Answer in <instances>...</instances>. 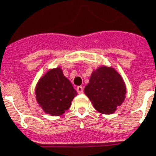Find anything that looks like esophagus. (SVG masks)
<instances>
[{
  "mask_svg": "<svg viewBox=\"0 0 156 156\" xmlns=\"http://www.w3.org/2000/svg\"><path fill=\"white\" fill-rule=\"evenodd\" d=\"M77 92H78V93H79V94L83 93V87H82V86H78V87H77Z\"/></svg>",
  "mask_w": 156,
  "mask_h": 156,
  "instance_id": "obj_1",
  "label": "esophagus"
}]
</instances>
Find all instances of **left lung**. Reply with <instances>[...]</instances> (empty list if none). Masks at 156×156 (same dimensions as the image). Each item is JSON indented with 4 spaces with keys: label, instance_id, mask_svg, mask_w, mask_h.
<instances>
[{
    "label": "left lung",
    "instance_id": "obj_1",
    "mask_svg": "<svg viewBox=\"0 0 156 156\" xmlns=\"http://www.w3.org/2000/svg\"><path fill=\"white\" fill-rule=\"evenodd\" d=\"M84 93L96 110L102 114H112L126 98V87L114 68L101 65L93 70Z\"/></svg>",
    "mask_w": 156,
    "mask_h": 156
}]
</instances>
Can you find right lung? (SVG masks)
I'll list each match as a JSON object with an SVG mask.
<instances>
[{"label": "right lung", "mask_w": 156, "mask_h": 156, "mask_svg": "<svg viewBox=\"0 0 156 156\" xmlns=\"http://www.w3.org/2000/svg\"><path fill=\"white\" fill-rule=\"evenodd\" d=\"M78 93L58 67L49 69L40 78L35 87V98L46 114L60 116L71 106Z\"/></svg>", "instance_id": "add662e5"}]
</instances>
